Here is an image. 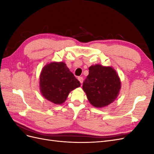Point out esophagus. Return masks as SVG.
Instances as JSON below:
<instances>
[{
    "label": "esophagus",
    "mask_w": 154,
    "mask_h": 154,
    "mask_svg": "<svg viewBox=\"0 0 154 154\" xmlns=\"http://www.w3.org/2000/svg\"><path fill=\"white\" fill-rule=\"evenodd\" d=\"M78 80L79 81H80V82L81 84H82V83H83V77H81V76L78 77Z\"/></svg>",
    "instance_id": "34e87169"
}]
</instances>
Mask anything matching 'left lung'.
Returning <instances> with one entry per match:
<instances>
[{
    "label": "left lung",
    "instance_id": "left-lung-1",
    "mask_svg": "<svg viewBox=\"0 0 154 154\" xmlns=\"http://www.w3.org/2000/svg\"><path fill=\"white\" fill-rule=\"evenodd\" d=\"M88 75L83 83V90L88 100L96 108L112 103L118 97L121 81L115 70L100 64L88 68Z\"/></svg>",
    "mask_w": 154,
    "mask_h": 154
}]
</instances>
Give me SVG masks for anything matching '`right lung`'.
Returning <instances> with one entry per match:
<instances>
[{
    "mask_svg": "<svg viewBox=\"0 0 154 154\" xmlns=\"http://www.w3.org/2000/svg\"><path fill=\"white\" fill-rule=\"evenodd\" d=\"M80 83L63 62H51L42 70L40 90L46 100L60 105L66 101L69 92Z\"/></svg>",
    "mask_w": 154,
    "mask_h": 154,
    "instance_id": "1",
    "label": "right lung"
}]
</instances>
